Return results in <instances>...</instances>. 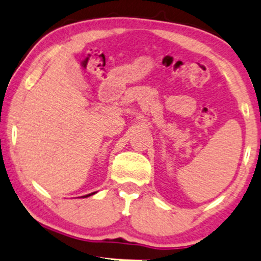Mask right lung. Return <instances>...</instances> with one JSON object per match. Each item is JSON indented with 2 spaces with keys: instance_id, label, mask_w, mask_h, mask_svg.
<instances>
[{
  "instance_id": "1",
  "label": "right lung",
  "mask_w": 261,
  "mask_h": 261,
  "mask_svg": "<svg viewBox=\"0 0 261 261\" xmlns=\"http://www.w3.org/2000/svg\"><path fill=\"white\" fill-rule=\"evenodd\" d=\"M93 194H94V193H92V194H88V195H86L85 197H87V196H91V195H93Z\"/></svg>"
}]
</instances>
